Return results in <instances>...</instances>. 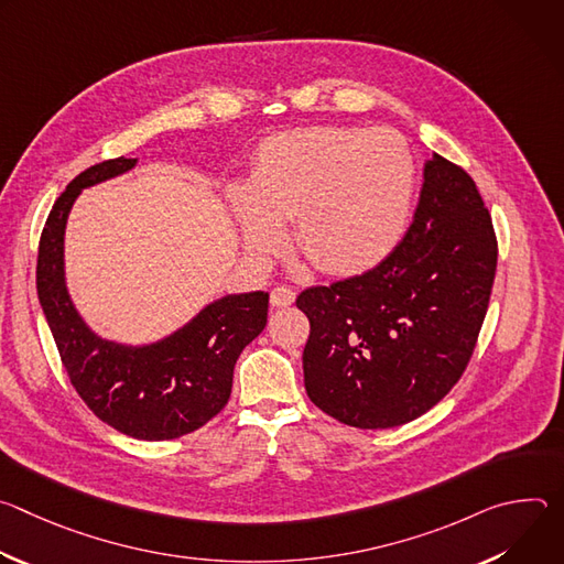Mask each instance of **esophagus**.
Here are the masks:
<instances>
[{
  "label": "esophagus",
  "mask_w": 564,
  "mask_h": 564,
  "mask_svg": "<svg viewBox=\"0 0 564 564\" xmlns=\"http://www.w3.org/2000/svg\"><path fill=\"white\" fill-rule=\"evenodd\" d=\"M296 299V292L288 285H276L272 292H270V303L272 307H288L292 305Z\"/></svg>",
  "instance_id": "obj_1"
}]
</instances>
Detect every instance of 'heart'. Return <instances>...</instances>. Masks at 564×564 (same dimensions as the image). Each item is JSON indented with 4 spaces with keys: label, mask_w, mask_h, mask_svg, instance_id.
I'll use <instances>...</instances> for the list:
<instances>
[{
    "label": "heart",
    "mask_w": 564,
    "mask_h": 564,
    "mask_svg": "<svg viewBox=\"0 0 564 564\" xmlns=\"http://www.w3.org/2000/svg\"><path fill=\"white\" fill-rule=\"evenodd\" d=\"M417 167L409 142L390 129L310 127L268 138L248 187H229L246 252L265 261L292 240L326 274L381 263L404 238Z\"/></svg>",
    "instance_id": "1"
}]
</instances>
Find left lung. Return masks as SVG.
Returning a JSON list of instances; mask_svg holds the SVG:
<instances>
[{"instance_id":"obj_1","label":"left lung","mask_w":564,"mask_h":564,"mask_svg":"<svg viewBox=\"0 0 564 564\" xmlns=\"http://www.w3.org/2000/svg\"><path fill=\"white\" fill-rule=\"evenodd\" d=\"M498 265L491 214L473 178L433 153L404 240L372 270L307 288L303 377L312 404L355 429H392L459 381Z\"/></svg>"}]
</instances>
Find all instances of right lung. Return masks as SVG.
Segmentation results:
<instances>
[{
  "instance_id": "add662e5",
  "label": "right lung",
  "mask_w": 564,
  "mask_h": 564,
  "mask_svg": "<svg viewBox=\"0 0 564 564\" xmlns=\"http://www.w3.org/2000/svg\"><path fill=\"white\" fill-rule=\"evenodd\" d=\"M135 163L124 155L105 160L59 194L40 236L37 296L64 370L94 415L129 437L160 442L194 433L225 409L238 355L268 324L270 294H227L149 346L100 339L66 290L64 227L79 192Z\"/></svg>"
}]
</instances>
